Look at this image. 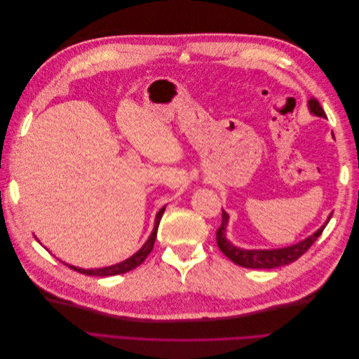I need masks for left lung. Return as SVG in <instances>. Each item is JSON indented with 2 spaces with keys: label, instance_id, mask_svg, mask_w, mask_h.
Masks as SVG:
<instances>
[{
  "label": "left lung",
  "instance_id": "8db88e82",
  "mask_svg": "<svg viewBox=\"0 0 359 359\" xmlns=\"http://www.w3.org/2000/svg\"><path fill=\"white\" fill-rule=\"evenodd\" d=\"M309 107L310 112L314 114L316 116H323L327 118V114L322 109L320 103L316 99H310L309 100ZM332 215V214H331ZM331 215L328 217L327 223H325L319 231L314 232L311 236L306 238V240L290 245L285 248H277V250H244V248H238L232 245L229 241L226 240V224H227V215L224 211L222 212V224L219 229H217V245L222 250V253L229 257L233 264L244 266V268H253V269H273L277 266H285L292 262H295L297 259H299L307 250L314 244V241L322 235L325 226L328 224Z\"/></svg>",
  "mask_w": 359,
  "mask_h": 359
}]
</instances>
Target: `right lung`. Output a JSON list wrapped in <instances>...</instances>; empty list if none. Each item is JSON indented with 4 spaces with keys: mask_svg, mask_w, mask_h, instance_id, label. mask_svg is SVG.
<instances>
[{
    "mask_svg": "<svg viewBox=\"0 0 359 359\" xmlns=\"http://www.w3.org/2000/svg\"><path fill=\"white\" fill-rule=\"evenodd\" d=\"M165 208H166V206H163V208L157 212L154 231H153V233H151V236L148 238V241L144 244V247L140 248L136 255H133L132 257H128L127 260H124V262L112 265V266L99 268V269H82V268H76V266H72V265H69V268H72L73 271H78V273L85 274V276L107 277V276H116V274L128 273V271H132L136 266H139L140 264H144V260L147 259V256L151 253V250H153V247H154L156 238H157V229H158V224H160V220H161V217H163V212H165Z\"/></svg>",
    "mask_w": 359,
    "mask_h": 359,
    "instance_id": "obj_1",
    "label": "right lung"
}]
</instances>
